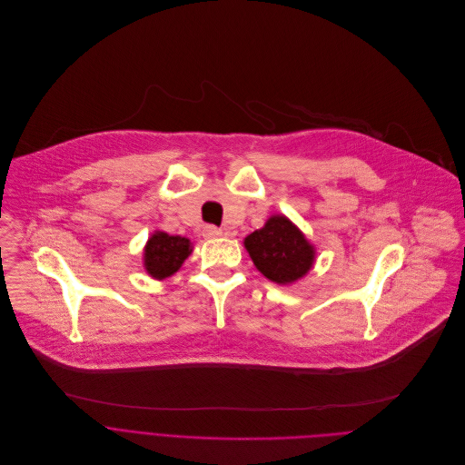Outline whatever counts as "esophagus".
Masks as SVG:
<instances>
[{"mask_svg": "<svg viewBox=\"0 0 465 465\" xmlns=\"http://www.w3.org/2000/svg\"><path fill=\"white\" fill-rule=\"evenodd\" d=\"M203 236H205L207 240H214V238L223 236V232H222V229H218V227H214V225H207V227L203 229Z\"/></svg>", "mask_w": 465, "mask_h": 465, "instance_id": "obj_1", "label": "esophagus"}]
</instances>
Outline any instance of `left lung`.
I'll use <instances>...</instances> for the list:
<instances>
[{
	"label": "left lung",
	"mask_w": 465,
	"mask_h": 465,
	"mask_svg": "<svg viewBox=\"0 0 465 465\" xmlns=\"http://www.w3.org/2000/svg\"><path fill=\"white\" fill-rule=\"evenodd\" d=\"M243 245L254 267L278 286L299 282L317 258L315 245L284 214L269 216L262 229L245 236Z\"/></svg>",
	"instance_id": "left-lung-1"
}]
</instances>
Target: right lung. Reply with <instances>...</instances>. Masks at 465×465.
<instances>
[{"instance_id":"1","label":"right lung","mask_w":465,"mask_h":465,"mask_svg":"<svg viewBox=\"0 0 465 465\" xmlns=\"http://www.w3.org/2000/svg\"><path fill=\"white\" fill-rule=\"evenodd\" d=\"M193 254V242L184 236H172L164 231H153L143 249V267L155 281L175 274Z\"/></svg>"}]
</instances>
